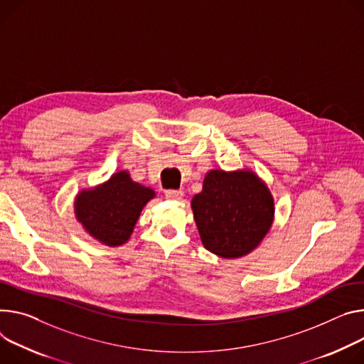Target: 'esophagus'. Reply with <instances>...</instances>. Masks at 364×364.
<instances>
[{
	"mask_svg": "<svg viewBox=\"0 0 364 364\" xmlns=\"http://www.w3.org/2000/svg\"><path fill=\"white\" fill-rule=\"evenodd\" d=\"M183 196V190H165V197H167L168 200H180Z\"/></svg>",
	"mask_w": 364,
	"mask_h": 364,
	"instance_id": "obj_1",
	"label": "esophagus"
}]
</instances>
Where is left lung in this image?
Instances as JSON below:
<instances>
[{
  "mask_svg": "<svg viewBox=\"0 0 364 364\" xmlns=\"http://www.w3.org/2000/svg\"><path fill=\"white\" fill-rule=\"evenodd\" d=\"M191 209L205 248L223 258L250 254L267 235L274 218L269 187L250 170L209 171Z\"/></svg>",
  "mask_w": 364,
  "mask_h": 364,
  "instance_id": "8db88e82",
  "label": "left lung"
}]
</instances>
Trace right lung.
<instances>
[{"mask_svg": "<svg viewBox=\"0 0 364 364\" xmlns=\"http://www.w3.org/2000/svg\"><path fill=\"white\" fill-rule=\"evenodd\" d=\"M154 197L152 188L120 171L105 184L78 193L75 216L94 240L117 247L130 238L144 206Z\"/></svg>", "mask_w": 364, "mask_h": 364, "instance_id": "right-lung-1", "label": "right lung"}]
</instances>
